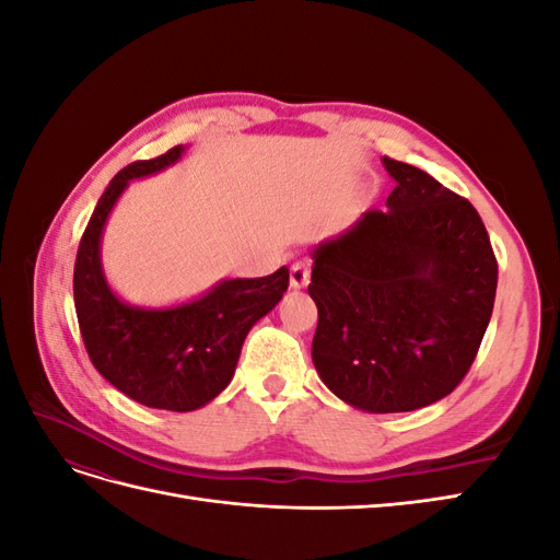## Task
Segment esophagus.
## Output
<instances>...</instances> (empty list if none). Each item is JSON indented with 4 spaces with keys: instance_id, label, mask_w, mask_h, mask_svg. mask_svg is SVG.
Masks as SVG:
<instances>
[{
    "instance_id": "1",
    "label": "esophagus",
    "mask_w": 560,
    "mask_h": 560,
    "mask_svg": "<svg viewBox=\"0 0 560 560\" xmlns=\"http://www.w3.org/2000/svg\"><path fill=\"white\" fill-rule=\"evenodd\" d=\"M311 282V264L308 261H296L290 268V287L292 290H303Z\"/></svg>"
}]
</instances>
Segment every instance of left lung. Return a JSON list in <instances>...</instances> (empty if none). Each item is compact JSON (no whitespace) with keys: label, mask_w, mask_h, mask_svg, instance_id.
<instances>
[{"label":"left lung","mask_w":560,"mask_h":560,"mask_svg":"<svg viewBox=\"0 0 560 560\" xmlns=\"http://www.w3.org/2000/svg\"><path fill=\"white\" fill-rule=\"evenodd\" d=\"M397 186L313 252V362L336 397L371 413L451 395L477 358L498 290L479 212L420 167L383 159Z\"/></svg>","instance_id":"1"}]
</instances>
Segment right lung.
<instances>
[{"mask_svg": "<svg viewBox=\"0 0 560 560\" xmlns=\"http://www.w3.org/2000/svg\"><path fill=\"white\" fill-rule=\"evenodd\" d=\"M182 151L179 144L116 173L81 235L74 264V308L93 366L130 399L165 411H194L222 393L247 331L290 287L282 266L266 278L224 280L177 308H132L114 296L100 268V235L114 202L130 179L163 171Z\"/></svg>", "mask_w": 560, "mask_h": 560, "instance_id": "1", "label": "right lung"}]
</instances>
